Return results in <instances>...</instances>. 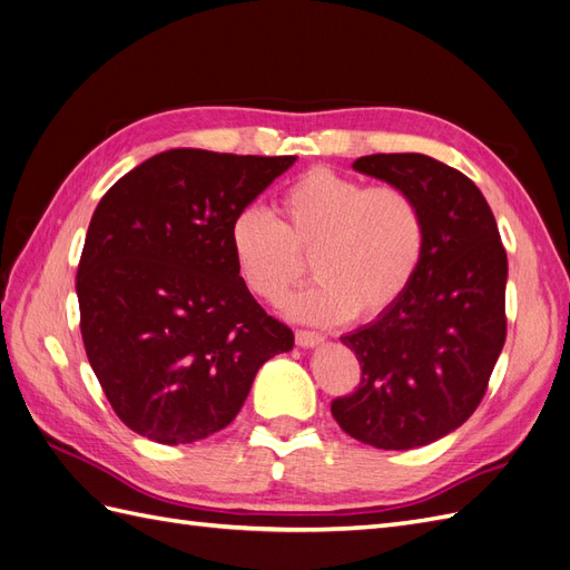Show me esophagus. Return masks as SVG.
Masks as SVG:
<instances>
[{
  "label": "esophagus",
  "mask_w": 570,
  "mask_h": 570,
  "mask_svg": "<svg viewBox=\"0 0 570 570\" xmlns=\"http://www.w3.org/2000/svg\"><path fill=\"white\" fill-rule=\"evenodd\" d=\"M295 340H297L299 347L312 350V347H318V344L323 342V335H318V333H314V331H297V333H295Z\"/></svg>",
  "instance_id": "esophagus-1"
}]
</instances>
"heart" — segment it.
<instances>
[{
    "instance_id": "obj_1",
    "label": "heart",
    "mask_w": 570,
    "mask_h": 570,
    "mask_svg": "<svg viewBox=\"0 0 570 570\" xmlns=\"http://www.w3.org/2000/svg\"><path fill=\"white\" fill-rule=\"evenodd\" d=\"M425 214L402 185H368L312 168L278 197V220L258 206L239 209L228 245L239 281L256 299L278 304L312 256L318 283L287 302L306 323L375 321L402 302L425 254Z\"/></svg>"
}]
</instances>
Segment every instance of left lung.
I'll use <instances>...</instances> for the list:
<instances>
[{"mask_svg":"<svg viewBox=\"0 0 570 570\" xmlns=\"http://www.w3.org/2000/svg\"><path fill=\"white\" fill-rule=\"evenodd\" d=\"M358 174L402 185L425 214V254L402 302L342 335L361 383L333 400V419L377 450L450 435L478 409L507 340V252L471 178L425 154H371Z\"/></svg>","mask_w":570,"mask_h":570,"instance_id":"8db88e82","label":"left lung"}]
</instances>
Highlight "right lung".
I'll use <instances>...</instances> for the list:
<instances>
[{
	"mask_svg": "<svg viewBox=\"0 0 570 570\" xmlns=\"http://www.w3.org/2000/svg\"><path fill=\"white\" fill-rule=\"evenodd\" d=\"M297 157L168 149L92 214L76 275L80 333L116 416L159 444L226 428L254 375L295 335L239 281L235 214Z\"/></svg>",
	"mask_w": 570,
	"mask_h": 570,
	"instance_id": "right-lung-1",
	"label": "right lung"
}]
</instances>
